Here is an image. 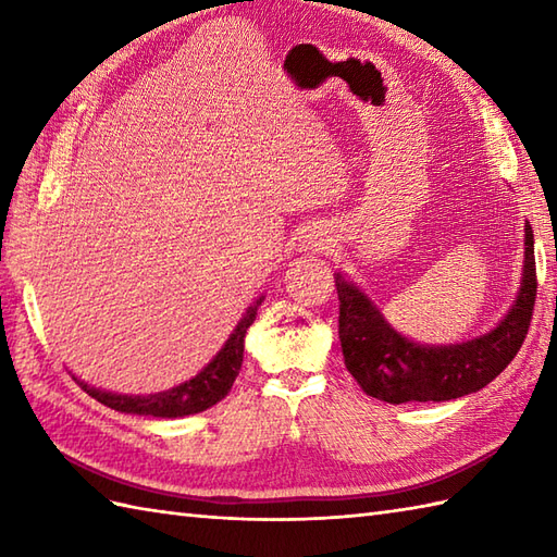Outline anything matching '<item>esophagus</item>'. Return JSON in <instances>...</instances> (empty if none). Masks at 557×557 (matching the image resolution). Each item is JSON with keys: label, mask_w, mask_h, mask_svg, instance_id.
I'll list each match as a JSON object with an SVG mask.
<instances>
[{"label": "esophagus", "mask_w": 557, "mask_h": 557, "mask_svg": "<svg viewBox=\"0 0 557 557\" xmlns=\"http://www.w3.org/2000/svg\"><path fill=\"white\" fill-rule=\"evenodd\" d=\"M321 248H325V244L318 242V244H315V251H321Z\"/></svg>", "instance_id": "obj_1"}]
</instances>
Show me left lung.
<instances>
[{
    "label": "left lung",
    "mask_w": 557,
    "mask_h": 557,
    "mask_svg": "<svg viewBox=\"0 0 557 557\" xmlns=\"http://www.w3.org/2000/svg\"><path fill=\"white\" fill-rule=\"evenodd\" d=\"M335 285L345 366L366 395L389 405L457 399L486 387L522 347L536 301L534 232L524 222L522 280L510 311L488 333L457 345L413 342L387 323L357 282L335 272Z\"/></svg>",
    "instance_id": "1"
}]
</instances>
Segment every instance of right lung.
Segmentation results:
<instances>
[{
  "mask_svg": "<svg viewBox=\"0 0 557 557\" xmlns=\"http://www.w3.org/2000/svg\"><path fill=\"white\" fill-rule=\"evenodd\" d=\"M265 297H258L251 306H248L242 321L236 323L232 335L224 342L222 349L206 363L194 377L174 385L170 389H162L156 395H120L108 393V389L92 387L86 381L74 375V381L86 389L90 397H96L100 405L116 409L122 413H138V417H158V419H180L188 417V413L206 411L212 405H218L220 399L227 397L232 389L234 377L242 371L244 361V339L248 327L253 325L258 315V306L263 304Z\"/></svg>",
  "mask_w": 557,
  "mask_h": 557,
  "instance_id": "add662e5",
  "label": "right lung"
}]
</instances>
